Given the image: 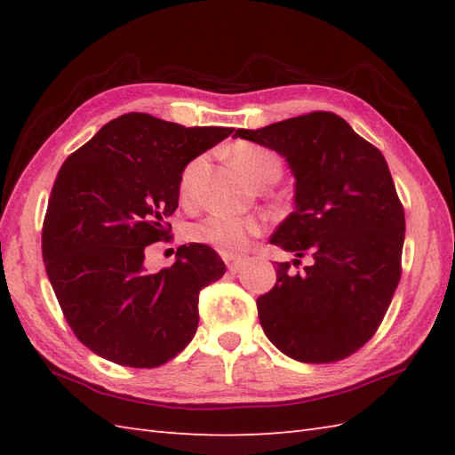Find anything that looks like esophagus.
<instances>
[{
  "mask_svg": "<svg viewBox=\"0 0 455 455\" xmlns=\"http://www.w3.org/2000/svg\"><path fill=\"white\" fill-rule=\"evenodd\" d=\"M222 262L227 264V267L230 269V272H238L240 266H243V258L240 256H235V254H220Z\"/></svg>",
  "mask_w": 455,
  "mask_h": 455,
  "instance_id": "obj_1",
  "label": "esophagus"
}]
</instances>
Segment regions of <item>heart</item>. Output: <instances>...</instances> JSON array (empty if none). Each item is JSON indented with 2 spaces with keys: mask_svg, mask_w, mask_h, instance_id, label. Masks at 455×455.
<instances>
[{
  "mask_svg": "<svg viewBox=\"0 0 455 455\" xmlns=\"http://www.w3.org/2000/svg\"><path fill=\"white\" fill-rule=\"evenodd\" d=\"M230 162L244 173L246 180L254 186L266 181H275L282 173V158L274 150L252 142H238L228 152ZM203 166V158H193L183 166L178 181L180 197L186 201L193 196V183ZM266 225L258 219H240L211 212L205 219L193 222L189 227V238L193 243L207 244L222 254H238L248 248L252 238L259 236Z\"/></svg>",
  "mask_w": 455,
  "mask_h": 455,
  "instance_id": "heart-1",
  "label": "heart"
}]
</instances>
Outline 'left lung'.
<instances>
[{
	"label": "left lung",
	"mask_w": 455,
	"mask_h": 455,
	"mask_svg": "<svg viewBox=\"0 0 455 455\" xmlns=\"http://www.w3.org/2000/svg\"><path fill=\"white\" fill-rule=\"evenodd\" d=\"M236 137L287 158L295 211L269 243L308 256L291 272L275 262V285L258 297L266 336L305 363H332L377 332L403 274L404 209L379 148L340 115L311 111Z\"/></svg>",
	"instance_id": "obj_1"
}]
</instances>
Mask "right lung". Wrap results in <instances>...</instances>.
<instances>
[{"label":"right lung","instance_id":"1","mask_svg":"<svg viewBox=\"0 0 455 455\" xmlns=\"http://www.w3.org/2000/svg\"><path fill=\"white\" fill-rule=\"evenodd\" d=\"M230 132L124 113L62 164L43 222V259L66 323L93 354L158 367L196 336L199 291L225 275V264L211 246L189 244L150 274L144 248L172 243L183 166Z\"/></svg>","mask_w":455,"mask_h":455}]
</instances>
